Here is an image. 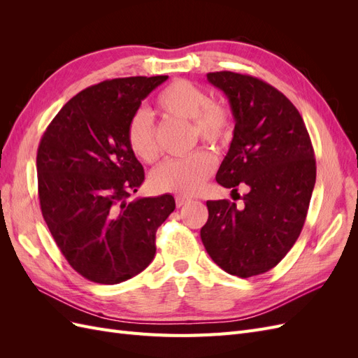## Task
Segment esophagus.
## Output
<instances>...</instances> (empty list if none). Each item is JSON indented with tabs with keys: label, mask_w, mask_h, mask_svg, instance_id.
Returning <instances> with one entry per match:
<instances>
[{
	"label": "esophagus",
	"mask_w": 358,
	"mask_h": 358,
	"mask_svg": "<svg viewBox=\"0 0 358 358\" xmlns=\"http://www.w3.org/2000/svg\"><path fill=\"white\" fill-rule=\"evenodd\" d=\"M189 201H191V199L187 197V196H176V206H178V208H182V206H185Z\"/></svg>",
	"instance_id": "obj_1"
}]
</instances>
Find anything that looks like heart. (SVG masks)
<instances>
[{
	"mask_svg": "<svg viewBox=\"0 0 358 358\" xmlns=\"http://www.w3.org/2000/svg\"><path fill=\"white\" fill-rule=\"evenodd\" d=\"M155 110L164 117L189 122L194 140L220 148L230 140L233 119L229 107L209 101L200 86L178 79L167 85L155 100ZM127 143L136 158L154 164L159 157L152 122L146 113H134L127 124ZM215 170V158L206 150H197L187 158L170 159L157 169L150 183L161 192H176L191 196L200 191Z\"/></svg>",
	"mask_w": 358,
	"mask_h": 358,
	"instance_id": "obj_1",
	"label": "heart"
}]
</instances>
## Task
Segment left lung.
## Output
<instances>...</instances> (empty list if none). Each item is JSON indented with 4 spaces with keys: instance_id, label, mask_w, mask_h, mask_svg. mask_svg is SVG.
Masks as SVG:
<instances>
[{
    "instance_id": "obj_1",
    "label": "left lung",
    "mask_w": 358,
    "mask_h": 358,
    "mask_svg": "<svg viewBox=\"0 0 358 358\" xmlns=\"http://www.w3.org/2000/svg\"><path fill=\"white\" fill-rule=\"evenodd\" d=\"M208 80L230 101L234 136L216 173L225 188L248 187L242 208L206 201L201 242L227 273L251 278L273 268L305 225L317 179L315 157L303 117L287 96L254 76L216 71Z\"/></svg>"
}]
</instances>
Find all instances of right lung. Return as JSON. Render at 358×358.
I'll list each match as a JSON object with an SVG mask.
<instances>
[{
    "mask_svg": "<svg viewBox=\"0 0 358 358\" xmlns=\"http://www.w3.org/2000/svg\"><path fill=\"white\" fill-rule=\"evenodd\" d=\"M169 76H136L90 86L64 104L37 150L43 218L69 264L88 280L113 285L155 257L158 227L173 196L128 201L145 170L127 143V124Z\"/></svg>",
    "mask_w": 358,
    "mask_h": 358,
    "instance_id": "1",
    "label": "right lung"
}]
</instances>
